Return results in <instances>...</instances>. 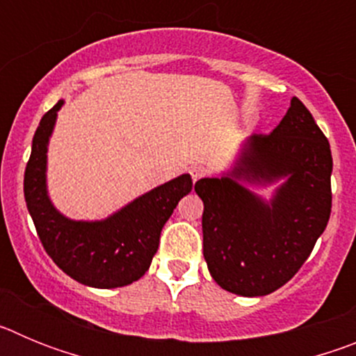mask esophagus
I'll list each match as a JSON object with an SVG mask.
<instances>
[{"label": "esophagus", "instance_id": "obj_1", "mask_svg": "<svg viewBox=\"0 0 356 356\" xmlns=\"http://www.w3.org/2000/svg\"><path fill=\"white\" fill-rule=\"evenodd\" d=\"M207 175H209V169H207L205 165H193V168H191V176H193L194 181L205 178Z\"/></svg>", "mask_w": 356, "mask_h": 356}]
</instances>
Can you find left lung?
<instances>
[{
  "instance_id": "1",
  "label": "left lung",
  "mask_w": 356,
  "mask_h": 356,
  "mask_svg": "<svg viewBox=\"0 0 356 356\" xmlns=\"http://www.w3.org/2000/svg\"><path fill=\"white\" fill-rule=\"evenodd\" d=\"M332 151L307 106L291 108L271 134L250 137L237 165L203 178V257L217 285L238 296H266L285 285L310 257L332 212ZM288 180L269 206L238 184Z\"/></svg>"
}]
</instances>
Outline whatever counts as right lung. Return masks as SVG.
Returning <instances> with one entry per match:
<instances>
[{
    "label": "right lung",
    "mask_w": 356,
    "mask_h": 356,
    "mask_svg": "<svg viewBox=\"0 0 356 356\" xmlns=\"http://www.w3.org/2000/svg\"><path fill=\"white\" fill-rule=\"evenodd\" d=\"M58 102L37 127L24 169V200L46 253L65 275L96 289L134 284L149 269L160 232L178 201L191 193L193 178L181 175L137 197L105 221H71L55 210L46 193V151Z\"/></svg>",
    "instance_id": "add662e5"
}]
</instances>
